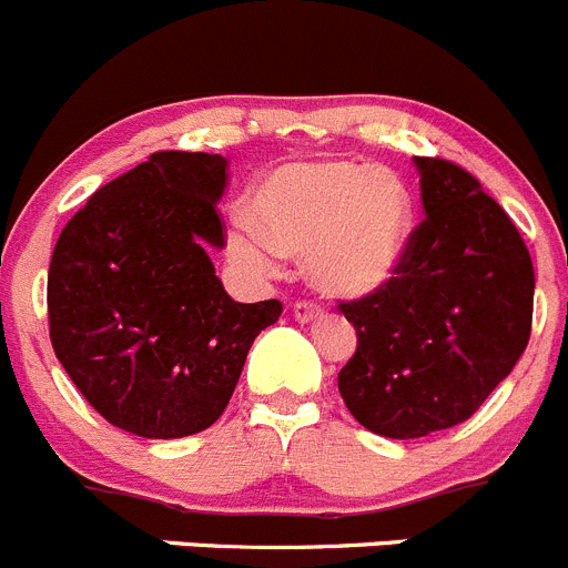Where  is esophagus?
<instances>
[{
  "instance_id": "esophagus-1",
  "label": "esophagus",
  "mask_w": 568,
  "mask_h": 568,
  "mask_svg": "<svg viewBox=\"0 0 568 568\" xmlns=\"http://www.w3.org/2000/svg\"><path fill=\"white\" fill-rule=\"evenodd\" d=\"M322 316V305L314 300H296L294 302V320L296 322H316Z\"/></svg>"
}]
</instances>
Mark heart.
Wrapping results in <instances>:
<instances>
[{
  "mask_svg": "<svg viewBox=\"0 0 568 568\" xmlns=\"http://www.w3.org/2000/svg\"><path fill=\"white\" fill-rule=\"evenodd\" d=\"M412 235V193L397 173L344 159L291 162L268 173L252 199V221L230 232L241 263L268 268L274 254L308 257L331 294H369L404 260Z\"/></svg>",
  "mask_w": 568,
  "mask_h": 568,
  "instance_id": "obj_1",
  "label": "heart"
}]
</instances>
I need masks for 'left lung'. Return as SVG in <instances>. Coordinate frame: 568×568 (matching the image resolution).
<instances>
[{
    "instance_id": "1",
    "label": "left lung",
    "mask_w": 568,
    "mask_h": 568,
    "mask_svg": "<svg viewBox=\"0 0 568 568\" xmlns=\"http://www.w3.org/2000/svg\"><path fill=\"white\" fill-rule=\"evenodd\" d=\"M415 164L426 219L400 266L381 288L338 300L358 336L338 392L364 428L392 439L468 420L532 331V257L510 215L459 164Z\"/></svg>"
}]
</instances>
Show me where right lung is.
<instances>
[{
    "instance_id": "right-lung-1",
    "label": "right lung",
    "mask_w": 568,
    "mask_h": 568,
    "mask_svg": "<svg viewBox=\"0 0 568 568\" xmlns=\"http://www.w3.org/2000/svg\"><path fill=\"white\" fill-rule=\"evenodd\" d=\"M221 153L156 151L69 219L47 274L50 342L111 426L148 439L199 434L224 415L260 331L283 302L243 305L215 277L224 246Z\"/></svg>"
}]
</instances>
